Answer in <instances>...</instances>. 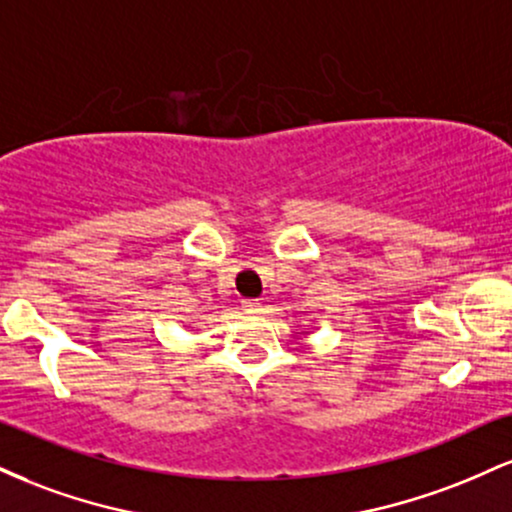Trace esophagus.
Here are the masks:
<instances>
[{
  "label": "esophagus",
  "mask_w": 512,
  "mask_h": 512,
  "mask_svg": "<svg viewBox=\"0 0 512 512\" xmlns=\"http://www.w3.org/2000/svg\"><path fill=\"white\" fill-rule=\"evenodd\" d=\"M243 310L248 315H260L262 310V303L260 301H243Z\"/></svg>",
  "instance_id": "obj_1"
}]
</instances>
